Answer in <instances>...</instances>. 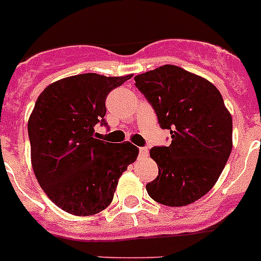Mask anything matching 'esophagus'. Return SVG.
Returning <instances> with one entry per match:
<instances>
[{
	"mask_svg": "<svg viewBox=\"0 0 261 261\" xmlns=\"http://www.w3.org/2000/svg\"><path fill=\"white\" fill-rule=\"evenodd\" d=\"M149 156V150L147 147H140V158H147Z\"/></svg>",
	"mask_w": 261,
	"mask_h": 261,
	"instance_id": "obj_1",
	"label": "esophagus"
}]
</instances>
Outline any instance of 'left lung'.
<instances>
[{
  "label": "left lung",
  "instance_id": "8db88e82",
  "mask_svg": "<svg viewBox=\"0 0 261 261\" xmlns=\"http://www.w3.org/2000/svg\"><path fill=\"white\" fill-rule=\"evenodd\" d=\"M135 80L172 137L169 146L150 150L159 174L146 185L147 193L169 207L190 204L214 188L228 162L230 112L214 84L178 66L164 64Z\"/></svg>",
  "mask_w": 261,
  "mask_h": 261
}]
</instances>
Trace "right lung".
Listing matches in <instances>:
<instances>
[{
  "label": "right lung",
  "instance_id": "obj_1",
  "mask_svg": "<svg viewBox=\"0 0 261 261\" xmlns=\"http://www.w3.org/2000/svg\"><path fill=\"white\" fill-rule=\"evenodd\" d=\"M133 75L98 73L64 77L38 95L28 120L31 163L53 203L75 216H92L110 205L118 181L138 155L130 142L98 140L106 125L107 95Z\"/></svg>",
  "mask_w": 261,
  "mask_h": 261
}]
</instances>
